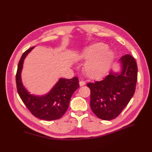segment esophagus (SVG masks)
I'll return each instance as SVG.
<instances>
[{"label": "esophagus", "instance_id": "esophagus-1", "mask_svg": "<svg viewBox=\"0 0 152 152\" xmlns=\"http://www.w3.org/2000/svg\"><path fill=\"white\" fill-rule=\"evenodd\" d=\"M85 84H86V82H84V81H80V82H79V85H80V86H84Z\"/></svg>", "mask_w": 152, "mask_h": 152}]
</instances>
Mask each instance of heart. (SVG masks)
I'll list each match as a JSON object with an SVG mask.
<instances>
[{"label":"heart","instance_id":"heart-1","mask_svg":"<svg viewBox=\"0 0 152 152\" xmlns=\"http://www.w3.org/2000/svg\"><path fill=\"white\" fill-rule=\"evenodd\" d=\"M82 60L86 61L85 72L93 79L103 76L111 66L115 58L112 50L103 42L93 44L82 50L79 54Z\"/></svg>","mask_w":152,"mask_h":152}]
</instances>
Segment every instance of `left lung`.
Returning a JSON list of instances; mask_svg holds the SVG:
<instances>
[{
    "instance_id": "obj_1",
    "label": "left lung",
    "mask_w": 152,
    "mask_h": 152,
    "mask_svg": "<svg viewBox=\"0 0 152 152\" xmlns=\"http://www.w3.org/2000/svg\"><path fill=\"white\" fill-rule=\"evenodd\" d=\"M118 71L113 69L100 81L88 83L90 106L98 118L110 121L119 115L134 94L137 77V64L129 54L118 61Z\"/></svg>"
}]
</instances>
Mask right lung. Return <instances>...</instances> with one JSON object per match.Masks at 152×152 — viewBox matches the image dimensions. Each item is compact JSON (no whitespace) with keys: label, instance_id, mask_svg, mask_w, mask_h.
Masks as SVG:
<instances>
[{"label":"right lung","instance_id":"add662e5","mask_svg":"<svg viewBox=\"0 0 152 152\" xmlns=\"http://www.w3.org/2000/svg\"><path fill=\"white\" fill-rule=\"evenodd\" d=\"M34 48L23 54L18 64L16 77L18 93L34 116L44 121L56 120L66 112L72 94L79 87V79L77 77L71 79L60 78L46 94H31L23 84L21 73L25 59Z\"/></svg>","mask_w":152,"mask_h":152}]
</instances>
